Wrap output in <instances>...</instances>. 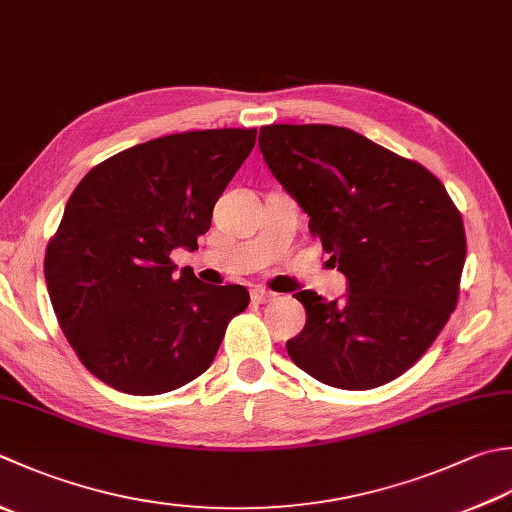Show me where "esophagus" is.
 Instances as JSON below:
<instances>
[{
    "label": "esophagus",
    "mask_w": 512,
    "mask_h": 512,
    "mask_svg": "<svg viewBox=\"0 0 512 512\" xmlns=\"http://www.w3.org/2000/svg\"><path fill=\"white\" fill-rule=\"evenodd\" d=\"M250 297H253L255 304H268L275 299V293H270L266 288H253L250 290Z\"/></svg>",
    "instance_id": "34e87169"
}]
</instances>
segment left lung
<instances>
[{"label":"left lung","instance_id":"8db88e82","mask_svg":"<svg viewBox=\"0 0 512 512\" xmlns=\"http://www.w3.org/2000/svg\"><path fill=\"white\" fill-rule=\"evenodd\" d=\"M259 150L346 277L342 299L295 295L306 326L286 342L290 359L335 388L393 382L455 310L466 262L462 215L430 170L350 128L262 126Z\"/></svg>","mask_w":512,"mask_h":512}]
</instances>
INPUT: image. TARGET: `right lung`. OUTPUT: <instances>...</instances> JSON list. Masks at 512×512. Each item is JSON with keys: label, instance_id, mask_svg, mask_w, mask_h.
<instances>
[{"label": "right lung", "instance_id": "1", "mask_svg": "<svg viewBox=\"0 0 512 512\" xmlns=\"http://www.w3.org/2000/svg\"><path fill=\"white\" fill-rule=\"evenodd\" d=\"M255 128L150 139L79 182L50 239V304L82 364L128 395H162L213 364L244 286H210L170 262L195 250L213 208L255 146Z\"/></svg>", "mask_w": 512, "mask_h": 512}]
</instances>
